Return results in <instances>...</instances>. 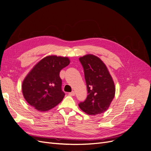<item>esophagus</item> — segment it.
<instances>
[{"label":"esophagus","instance_id":"esophagus-1","mask_svg":"<svg viewBox=\"0 0 151 151\" xmlns=\"http://www.w3.org/2000/svg\"><path fill=\"white\" fill-rule=\"evenodd\" d=\"M68 95H69V96H74L75 95V92H74V91H72L71 93H68Z\"/></svg>","mask_w":151,"mask_h":151}]
</instances>
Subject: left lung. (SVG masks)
<instances>
[{"label": "left lung", "instance_id": "obj_1", "mask_svg": "<svg viewBox=\"0 0 151 151\" xmlns=\"http://www.w3.org/2000/svg\"><path fill=\"white\" fill-rule=\"evenodd\" d=\"M84 68L88 96L79 104V108L91 115L106 111L115 97V86L103 62L99 57L88 54L79 58Z\"/></svg>", "mask_w": 151, "mask_h": 151}]
</instances>
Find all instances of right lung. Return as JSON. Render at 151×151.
I'll return each mask as SVG.
<instances>
[{"label": "right lung", "mask_w": 151, "mask_h": 151, "mask_svg": "<svg viewBox=\"0 0 151 151\" xmlns=\"http://www.w3.org/2000/svg\"><path fill=\"white\" fill-rule=\"evenodd\" d=\"M70 63L69 58L49 55L42 59L26 76L22 84V94L32 107L47 111L64 98L60 72Z\"/></svg>", "instance_id": "right-lung-1"}]
</instances>
